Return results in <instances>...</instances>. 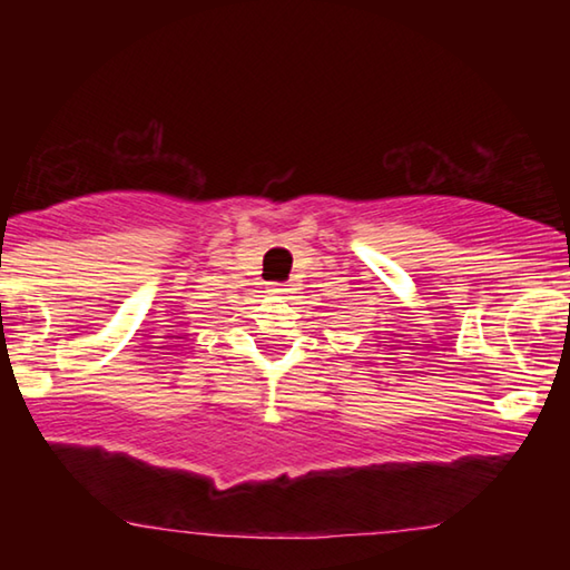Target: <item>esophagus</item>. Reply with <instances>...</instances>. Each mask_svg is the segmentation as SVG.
Returning a JSON list of instances; mask_svg holds the SVG:
<instances>
[{
    "label": "esophagus",
    "mask_w": 570,
    "mask_h": 570,
    "mask_svg": "<svg viewBox=\"0 0 570 570\" xmlns=\"http://www.w3.org/2000/svg\"><path fill=\"white\" fill-rule=\"evenodd\" d=\"M268 292L276 294V296H286V294H292L294 288H292V284H272V286H268Z\"/></svg>",
    "instance_id": "1"
}]
</instances>
